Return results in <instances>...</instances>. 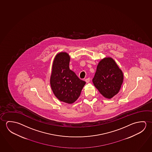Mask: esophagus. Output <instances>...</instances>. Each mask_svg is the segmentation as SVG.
<instances>
[{
  "label": "esophagus",
  "instance_id": "esophagus-1",
  "mask_svg": "<svg viewBox=\"0 0 152 152\" xmlns=\"http://www.w3.org/2000/svg\"><path fill=\"white\" fill-rule=\"evenodd\" d=\"M85 81H86V82H87V83H89L90 82V77H88V78L86 79L85 80Z\"/></svg>",
  "mask_w": 152,
  "mask_h": 152
}]
</instances>
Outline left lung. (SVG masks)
Segmentation results:
<instances>
[{
  "mask_svg": "<svg viewBox=\"0 0 152 152\" xmlns=\"http://www.w3.org/2000/svg\"><path fill=\"white\" fill-rule=\"evenodd\" d=\"M123 79V72L115 61L112 58H106L97 65L92 82L104 97L110 99L119 91Z\"/></svg>",
  "mask_w": 152,
  "mask_h": 152,
  "instance_id": "8db88e82",
  "label": "left lung"
}]
</instances>
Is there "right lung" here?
<instances>
[{
	"label": "right lung",
	"mask_w": 152,
	"mask_h": 152,
	"mask_svg": "<svg viewBox=\"0 0 152 152\" xmlns=\"http://www.w3.org/2000/svg\"><path fill=\"white\" fill-rule=\"evenodd\" d=\"M70 56L66 52L58 53L56 56L50 84L54 94L59 100L71 104L78 99L86 82L70 70Z\"/></svg>",
	"instance_id": "right-lung-1"
}]
</instances>
